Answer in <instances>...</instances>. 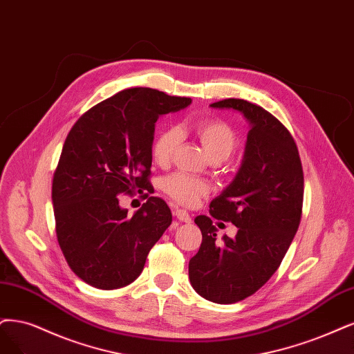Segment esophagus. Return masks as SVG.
I'll list each match as a JSON object with an SVG mask.
<instances>
[{
	"label": "esophagus",
	"mask_w": 354,
	"mask_h": 354,
	"mask_svg": "<svg viewBox=\"0 0 354 354\" xmlns=\"http://www.w3.org/2000/svg\"><path fill=\"white\" fill-rule=\"evenodd\" d=\"M172 214L179 221H184V223H191V216L185 210H179V208H175V210H172Z\"/></svg>",
	"instance_id": "obj_1"
}]
</instances>
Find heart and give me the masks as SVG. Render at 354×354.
I'll return each instance as SVG.
<instances>
[{
  "instance_id": "heart-1",
  "label": "heart",
  "mask_w": 354,
  "mask_h": 354,
  "mask_svg": "<svg viewBox=\"0 0 354 354\" xmlns=\"http://www.w3.org/2000/svg\"><path fill=\"white\" fill-rule=\"evenodd\" d=\"M187 129L185 125L176 128H165L156 136L151 144V157L156 165L162 167L174 160L178 150L180 136ZM191 133L198 138L205 153L213 162L225 160L236 149L238 136L230 124L218 118H204L191 125ZM162 191L180 205L191 207L208 192L204 180L192 178L187 174L175 172L167 175L160 182Z\"/></svg>"
}]
</instances>
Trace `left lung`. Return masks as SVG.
Instances as JSON below:
<instances>
[{
	"mask_svg": "<svg viewBox=\"0 0 354 354\" xmlns=\"http://www.w3.org/2000/svg\"><path fill=\"white\" fill-rule=\"evenodd\" d=\"M210 106L239 111L251 124L236 178L212 201V217L194 220L203 242L189 259L191 284L210 302L229 305L254 295L280 267L302 218L305 180L295 138L276 116L243 99ZM213 218L233 223L237 236L217 243Z\"/></svg>",
	"mask_w": 354,
	"mask_h": 354,
	"instance_id": "8db88e82",
	"label": "left lung"
}]
</instances>
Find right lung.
<instances>
[{"label": "right lung", "instance_id": "right-lung-1", "mask_svg": "<svg viewBox=\"0 0 354 354\" xmlns=\"http://www.w3.org/2000/svg\"><path fill=\"white\" fill-rule=\"evenodd\" d=\"M189 103L149 87L127 88L84 112L65 138L52 179L57 239L75 276L96 289L133 283L172 223L167 204L149 197L154 124ZM137 189L148 201L129 218L117 195Z\"/></svg>", "mask_w": 354, "mask_h": 354}]
</instances>
